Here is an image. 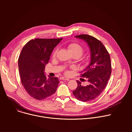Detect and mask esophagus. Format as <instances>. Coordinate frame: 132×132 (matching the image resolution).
<instances>
[{"instance_id": "1", "label": "esophagus", "mask_w": 132, "mask_h": 132, "mask_svg": "<svg viewBox=\"0 0 132 132\" xmlns=\"http://www.w3.org/2000/svg\"><path fill=\"white\" fill-rule=\"evenodd\" d=\"M60 79H61V80H64V81H68V80H69V79L66 78H65V77H61V78H60Z\"/></svg>"}]
</instances>
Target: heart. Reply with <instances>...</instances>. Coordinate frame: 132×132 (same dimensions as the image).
Listing matches in <instances>:
<instances>
[{"label":"heart","mask_w":132,"mask_h":132,"mask_svg":"<svg viewBox=\"0 0 132 132\" xmlns=\"http://www.w3.org/2000/svg\"><path fill=\"white\" fill-rule=\"evenodd\" d=\"M68 49L73 56H77L78 58L83 54L84 50L82 47L78 44L77 43H72L69 44L68 46ZM57 50H55L53 54V57H55V56L57 53Z\"/></svg>","instance_id":"heart-1"}]
</instances>
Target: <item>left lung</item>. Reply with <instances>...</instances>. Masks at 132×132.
<instances>
[{
	"label": "left lung",
	"mask_w": 132,
	"mask_h": 132,
	"mask_svg": "<svg viewBox=\"0 0 132 132\" xmlns=\"http://www.w3.org/2000/svg\"><path fill=\"white\" fill-rule=\"evenodd\" d=\"M76 37L86 41L90 47V63L80 72V77L87 78L89 85L82 86L81 82L77 80L78 86L72 93L78 100L87 102L98 97L107 86L112 71L111 59L105 47L95 37L88 34Z\"/></svg>",
	"instance_id": "obj_1"
}]
</instances>
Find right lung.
<instances>
[{"mask_svg": "<svg viewBox=\"0 0 132 132\" xmlns=\"http://www.w3.org/2000/svg\"><path fill=\"white\" fill-rule=\"evenodd\" d=\"M63 38L31 40L23 46L18 59L21 82L34 99H45L56 92L60 82L57 77L46 76L45 65L52 52Z\"/></svg>", "mask_w": 132, "mask_h": 132, "instance_id": "1", "label": "right lung"}]
</instances>
